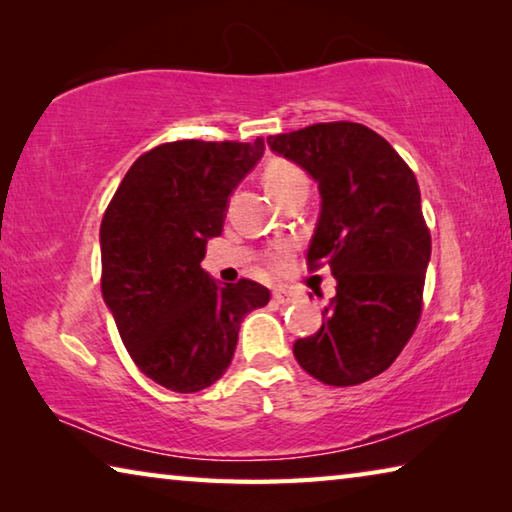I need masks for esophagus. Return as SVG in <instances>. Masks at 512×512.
<instances>
[{
  "label": "esophagus",
  "mask_w": 512,
  "mask_h": 512,
  "mask_svg": "<svg viewBox=\"0 0 512 512\" xmlns=\"http://www.w3.org/2000/svg\"><path fill=\"white\" fill-rule=\"evenodd\" d=\"M293 300L296 298H293V293H289V291H273L275 305H291Z\"/></svg>",
  "instance_id": "34e87169"
}]
</instances>
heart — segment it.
<instances>
[{
	"instance_id": "1",
	"label": "heart",
	"mask_w": 512,
	"mask_h": 512,
	"mask_svg": "<svg viewBox=\"0 0 512 512\" xmlns=\"http://www.w3.org/2000/svg\"><path fill=\"white\" fill-rule=\"evenodd\" d=\"M264 185L268 192H271L273 198L277 201H287L289 196L293 194H300V192H309V176L305 171H302L296 162L291 160H284V158H273L266 162L264 167ZM289 246L287 244H280L275 246L271 253L266 255V262L271 268H282L284 259L289 255Z\"/></svg>"
}]
</instances>
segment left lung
<instances>
[{"label": "left lung", "instance_id": "left-lung-1", "mask_svg": "<svg viewBox=\"0 0 512 512\" xmlns=\"http://www.w3.org/2000/svg\"><path fill=\"white\" fill-rule=\"evenodd\" d=\"M266 142L318 183L307 264L329 266L336 280L323 325L293 343V354L327 386L363 384L391 366L420 323L431 235L418 180L384 137L354 121Z\"/></svg>", "mask_w": 512, "mask_h": 512}]
</instances>
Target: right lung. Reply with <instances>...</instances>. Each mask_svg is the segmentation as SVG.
Segmentation results:
<instances>
[{
  "instance_id": "1",
  "label": "right lung",
  "mask_w": 512,
  "mask_h": 512,
  "mask_svg": "<svg viewBox=\"0 0 512 512\" xmlns=\"http://www.w3.org/2000/svg\"><path fill=\"white\" fill-rule=\"evenodd\" d=\"M262 155V137L160 144L133 162L103 214V300L135 366L173 393L212 386L235 357L241 320L271 300L262 284L221 287L201 268L228 196Z\"/></svg>"
}]
</instances>
